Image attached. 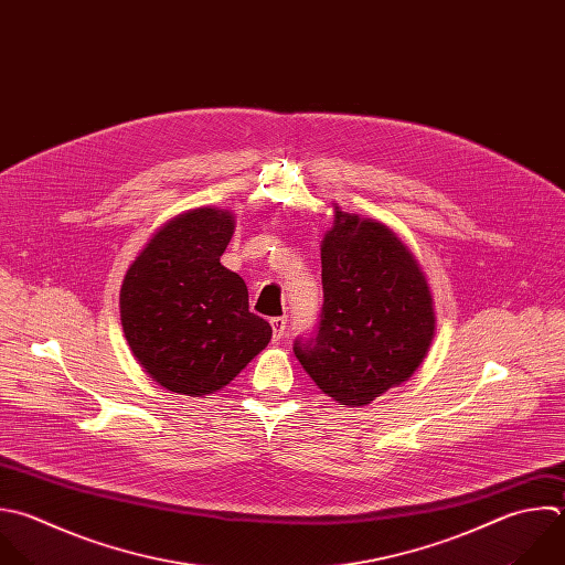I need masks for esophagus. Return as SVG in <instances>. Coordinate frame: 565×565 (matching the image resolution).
Here are the masks:
<instances>
[{
  "mask_svg": "<svg viewBox=\"0 0 565 565\" xmlns=\"http://www.w3.org/2000/svg\"><path fill=\"white\" fill-rule=\"evenodd\" d=\"M271 329H274V340H282L285 338V329H287V320L285 318H271Z\"/></svg>",
  "mask_w": 565,
  "mask_h": 565,
  "instance_id": "obj_1",
  "label": "esophagus"
}]
</instances>
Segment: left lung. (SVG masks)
<instances>
[{"mask_svg":"<svg viewBox=\"0 0 565 565\" xmlns=\"http://www.w3.org/2000/svg\"><path fill=\"white\" fill-rule=\"evenodd\" d=\"M320 243L324 305L318 335L294 353L316 386L366 406L422 366L435 338V302L413 252L380 221L342 212Z\"/></svg>","mask_w":565,"mask_h":565,"instance_id":"8db88e82","label":"left lung"}]
</instances>
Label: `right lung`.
<instances>
[{
    "label": "right lung",
    "mask_w": 565,
    "mask_h": 565,
    "mask_svg": "<svg viewBox=\"0 0 565 565\" xmlns=\"http://www.w3.org/2000/svg\"><path fill=\"white\" fill-rule=\"evenodd\" d=\"M234 227L230 210L181 212L150 236L124 276V335L166 391H221L271 340L269 322L249 311L245 280L221 265Z\"/></svg>",
    "instance_id": "1"
}]
</instances>
